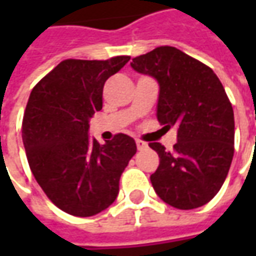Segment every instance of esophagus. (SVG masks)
Listing matches in <instances>:
<instances>
[{"instance_id":"esophagus-1","label":"esophagus","mask_w":256,"mask_h":256,"mask_svg":"<svg viewBox=\"0 0 256 256\" xmlns=\"http://www.w3.org/2000/svg\"><path fill=\"white\" fill-rule=\"evenodd\" d=\"M136 144H137V148H138L140 150H145V148H146V142L141 141V140H136Z\"/></svg>"}]
</instances>
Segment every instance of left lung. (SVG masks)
<instances>
[{
  "instance_id": "obj_1",
  "label": "left lung",
  "mask_w": 256,
  "mask_h": 256,
  "mask_svg": "<svg viewBox=\"0 0 256 256\" xmlns=\"http://www.w3.org/2000/svg\"><path fill=\"white\" fill-rule=\"evenodd\" d=\"M130 66L158 80V120L177 128L172 152L150 144L160 159L152 186L172 207H202L220 192L234 152V115L224 86L211 68L172 46L156 48Z\"/></svg>"
}]
</instances>
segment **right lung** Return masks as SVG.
I'll list each match as a JSON object with an SVG mask.
<instances>
[{
  "instance_id": "right-lung-1",
  "label": "right lung",
  "mask_w": 256,
  "mask_h": 256,
  "mask_svg": "<svg viewBox=\"0 0 256 256\" xmlns=\"http://www.w3.org/2000/svg\"><path fill=\"white\" fill-rule=\"evenodd\" d=\"M128 60H64L31 92L22 126L27 160L42 190L67 214L93 216L108 208L137 152L126 134L104 145L89 137L90 118L102 108L104 84Z\"/></svg>"
}]
</instances>
